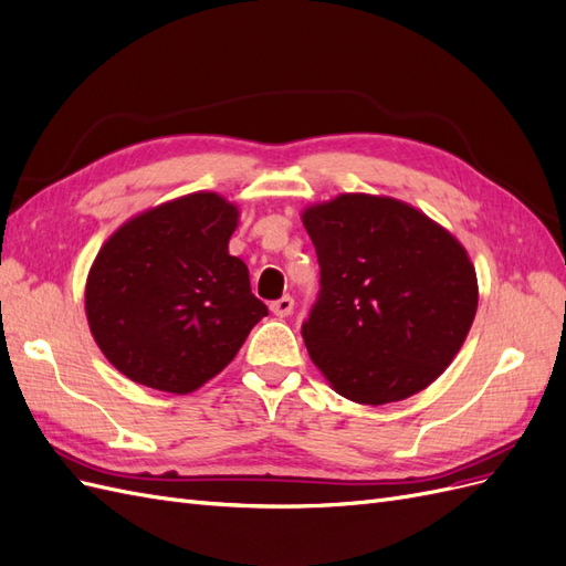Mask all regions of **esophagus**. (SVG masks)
<instances>
[{
  "label": "esophagus",
  "instance_id": "1",
  "mask_svg": "<svg viewBox=\"0 0 566 566\" xmlns=\"http://www.w3.org/2000/svg\"><path fill=\"white\" fill-rule=\"evenodd\" d=\"M269 310L276 314L279 318H285V316H290L293 314V310H295V300L290 297V295H283L281 300H276V302H271V306Z\"/></svg>",
  "mask_w": 566,
  "mask_h": 566
}]
</instances>
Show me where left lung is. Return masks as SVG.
<instances>
[{"mask_svg": "<svg viewBox=\"0 0 566 566\" xmlns=\"http://www.w3.org/2000/svg\"><path fill=\"white\" fill-rule=\"evenodd\" d=\"M321 295L302 325L316 368L342 397L382 406L432 385L476 314L474 264L458 238L397 198L339 193L310 205Z\"/></svg>", "mask_w": 566, "mask_h": 566, "instance_id": "8db88e82", "label": "left lung"}]
</instances>
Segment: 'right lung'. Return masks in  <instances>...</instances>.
Instances as JSON below:
<instances>
[{
	"label": "right lung",
	"instance_id": "1",
	"mask_svg": "<svg viewBox=\"0 0 566 566\" xmlns=\"http://www.w3.org/2000/svg\"><path fill=\"white\" fill-rule=\"evenodd\" d=\"M235 205L196 191L127 219L84 287L98 349L136 385L191 394L224 370L269 310L229 254Z\"/></svg>",
	"mask_w": 566,
	"mask_h": 566
}]
</instances>
